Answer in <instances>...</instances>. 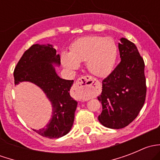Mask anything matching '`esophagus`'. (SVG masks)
Instances as JSON below:
<instances>
[{"instance_id":"1","label":"esophagus","mask_w":160,"mask_h":160,"mask_svg":"<svg viewBox=\"0 0 160 160\" xmlns=\"http://www.w3.org/2000/svg\"><path fill=\"white\" fill-rule=\"evenodd\" d=\"M98 80L89 76H84L77 80L74 84V90L84 97H89L94 92Z\"/></svg>"}]
</instances>
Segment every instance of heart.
I'll return each mask as SVG.
<instances>
[{
    "instance_id": "obj_1",
    "label": "heart",
    "mask_w": 160,
    "mask_h": 160,
    "mask_svg": "<svg viewBox=\"0 0 160 160\" xmlns=\"http://www.w3.org/2000/svg\"><path fill=\"white\" fill-rule=\"evenodd\" d=\"M118 56V47L112 38L92 35L78 38L70 46V52L61 53L64 67L73 71L80 62L86 61L88 70L98 77L108 75L112 70Z\"/></svg>"
}]
</instances>
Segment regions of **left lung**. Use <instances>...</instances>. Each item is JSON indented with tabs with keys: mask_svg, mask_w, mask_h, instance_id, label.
Returning a JSON list of instances; mask_svg holds the SVG:
<instances>
[{
	"mask_svg": "<svg viewBox=\"0 0 160 160\" xmlns=\"http://www.w3.org/2000/svg\"><path fill=\"white\" fill-rule=\"evenodd\" d=\"M118 43L121 62L102 81L98 99L102 104L98 120L104 126L120 129L138 116L146 95L144 60L136 46L127 38Z\"/></svg>",
	"mask_w": 160,
	"mask_h": 160,
	"instance_id": "left-lung-1",
	"label": "left lung"
}]
</instances>
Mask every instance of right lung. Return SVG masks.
Returning <instances> with one entry per match:
<instances>
[{
	"instance_id": "1",
	"label": "right lung",
	"mask_w": 160,
	"mask_h": 160,
	"mask_svg": "<svg viewBox=\"0 0 160 160\" xmlns=\"http://www.w3.org/2000/svg\"><path fill=\"white\" fill-rule=\"evenodd\" d=\"M53 65H60V56L52 45H32L18 62L14 77L15 85L30 82L46 93L52 104V118L46 127L33 131L43 137L58 138L72 128L77 102L70 95L73 80L60 78Z\"/></svg>"
}]
</instances>
